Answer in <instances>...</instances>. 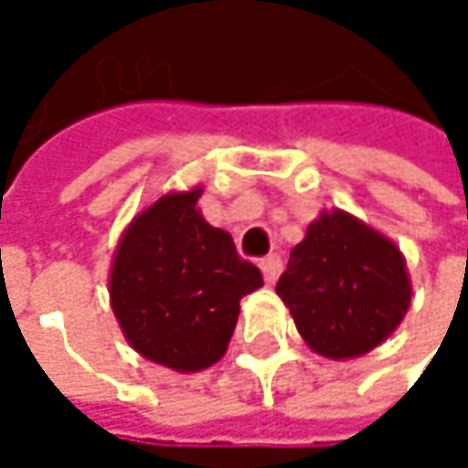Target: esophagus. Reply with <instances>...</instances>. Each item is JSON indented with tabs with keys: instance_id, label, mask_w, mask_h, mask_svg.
I'll return each instance as SVG.
<instances>
[{
	"instance_id": "obj_1",
	"label": "esophagus",
	"mask_w": 468,
	"mask_h": 468,
	"mask_svg": "<svg viewBox=\"0 0 468 468\" xmlns=\"http://www.w3.org/2000/svg\"><path fill=\"white\" fill-rule=\"evenodd\" d=\"M260 271H262L265 282H268V284H273V282L279 279V273H282V257H279V254H268V257H262V260H260Z\"/></svg>"
}]
</instances>
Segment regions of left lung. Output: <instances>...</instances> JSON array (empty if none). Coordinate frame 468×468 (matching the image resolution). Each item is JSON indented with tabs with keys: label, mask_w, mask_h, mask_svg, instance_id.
<instances>
[{
	"label": "left lung",
	"mask_w": 468,
	"mask_h": 468,
	"mask_svg": "<svg viewBox=\"0 0 468 468\" xmlns=\"http://www.w3.org/2000/svg\"><path fill=\"white\" fill-rule=\"evenodd\" d=\"M303 341L323 357L371 352L401 325L412 282L401 249L346 211H323L276 284Z\"/></svg>",
	"instance_id": "left-lung-1"
}]
</instances>
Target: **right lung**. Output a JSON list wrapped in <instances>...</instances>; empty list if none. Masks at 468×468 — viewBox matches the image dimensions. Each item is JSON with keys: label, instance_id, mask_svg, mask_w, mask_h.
I'll return each instance as SVG.
<instances>
[{"label": "right lung", "instance_id": "obj_1", "mask_svg": "<svg viewBox=\"0 0 468 468\" xmlns=\"http://www.w3.org/2000/svg\"><path fill=\"white\" fill-rule=\"evenodd\" d=\"M200 195L203 186L170 192L141 211L111 265V306L124 338L181 374L203 371L228 352L240 298L262 287L233 235L203 219Z\"/></svg>", "mask_w": 468, "mask_h": 468}]
</instances>
